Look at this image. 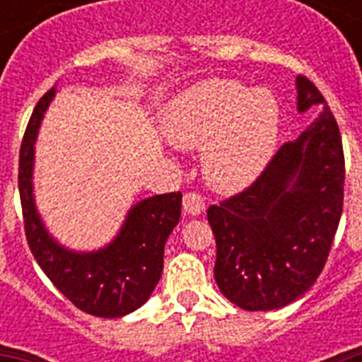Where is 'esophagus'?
Here are the masks:
<instances>
[{
  "label": "esophagus",
  "instance_id": "1",
  "mask_svg": "<svg viewBox=\"0 0 362 362\" xmlns=\"http://www.w3.org/2000/svg\"><path fill=\"white\" fill-rule=\"evenodd\" d=\"M182 209H184V214L199 216L204 210V199L197 193H186L182 201Z\"/></svg>",
  "mask_w": 362,
  "mask_h": 362
}]
</instances>
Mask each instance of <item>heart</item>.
I'll use <instances>...</instances> for the list:
<instances>
[{"mask_svg": "<svg viewBox=\"0 0 362 362\" xmlns=\"http://www.w3.org/2000/svg\"><path fill=\"white\" fill-rule=\"evenodd\" d=\"M165 133L180 148H203V173L220 192L252 186L269 167L280 135V105L267 88L210 78L170 101Z\"/></svg>", "mask_w": 362, "mask_h": 362, "instance_id": "heart-1", "label": "heart"}]
</instances>
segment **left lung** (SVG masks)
Listing matches in <instances>:
<instances>
[{"label":"left lung","instance_id":"1","mask_svg":"<svg viewBox=\"0 0 362 362\" xmlns=\"http://www.w3.org/2000/svg\"><path fill=\"white\" fill-rule=\"evenodd\" d=\"M297 110L320 115L286 142L264 173L209 209L220 291L247 312L278 310L303 297L323 270L344 204L340 129L321 92L297 76Z\"/></svg>","mask_w":362,"mask_h":362}]
</instances>
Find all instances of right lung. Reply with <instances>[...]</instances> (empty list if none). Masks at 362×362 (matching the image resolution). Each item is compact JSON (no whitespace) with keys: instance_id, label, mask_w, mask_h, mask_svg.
<instances>
[{"instance_id":"right-lung-1","label":"right lung","mask_w":362,"mask_h":362,"mask_svg":"<svg viewBox=\"0 0 362 362\" xmlns=\"http://www.w3.org/2000/svg\"><path fill=\"white\" fill-rule=\"evenodd\" d=\"M56 88L48 90L33 109L25 127L18 161V189L25 238L48 280L86 314L122 317L141 308L163 272V250L180 221L182 193H163L131 206L120 233L107 246L75 252L48 233L33 197L35 141Z\"/></svg>"}]
</instances>
